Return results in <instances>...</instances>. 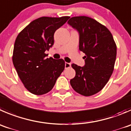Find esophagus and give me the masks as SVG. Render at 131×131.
Wrapping results in <instances>:
<instances>
[{
	"label": "esophagus",
	"mask_w": 131,
	"mask_h": 131,
	"mask_svg": "<svg viewBox=\"0 0 131 131\" xmlns=\"http://www.w3.org/2000/svg\"><path fill=\"white\" fill-rule=\"evenodd\" d=\"M71 67V63H65V68H69Z\"/></svg>",
	"instance_id": "esophagus-1"
}]
</instances>
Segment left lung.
<instances>
[{
	"label": "left lung",
	"instance_id": "left-lung-1",
	"mask_svg": "<svg viewBox=\"0 0 131 131\" xmlns=\"http://www.w3.org/2000/svg\"><path fill=\"white\" fill-rule=\"evenodd\" d=\"M68 24L79 32V50L85 54L83 67L72 64L75 76L70 80L72 88L85 96L103 89L114 70L116 45L105 25L86 16L72 17Z\"/></svg>",
	"mask_w": 131,
	"mask_h": 131
}]
</instances>
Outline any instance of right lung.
<instances>
[{
  "label": "right lung",
  "instance_id": "1",
  "mask_svg": "<svg viewBox=\"0 0 131 131\" xmlns=\"http://www.w3.org/2000/svg\"><path fill=\"white\" fill-rule=\"evenodd\" d=\"M69 18H38L27 25L16 37L13 63L24 86L34 95L49 92L64 70V61L47 58L45 51L54 45L56 30Z\"/></svg>",
  "mask_w": 131,
  "mask_h": 131
}]
</instances>
